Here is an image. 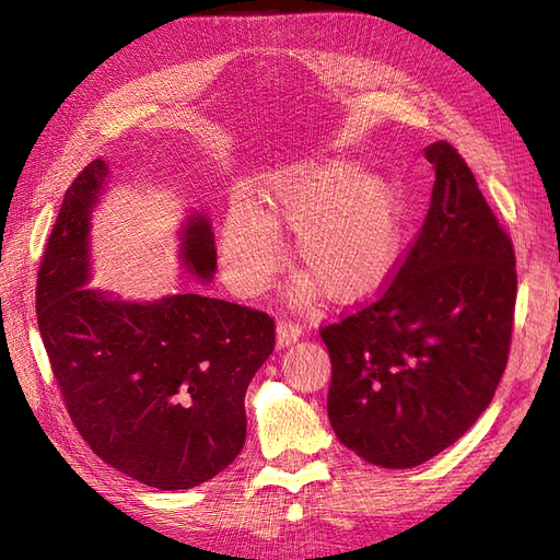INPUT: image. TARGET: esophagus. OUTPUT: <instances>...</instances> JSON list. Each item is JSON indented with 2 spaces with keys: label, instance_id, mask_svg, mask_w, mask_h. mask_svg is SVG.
I'll use <instances>...</instances> for the list:
<instances>
[{
  "label": "esophagus",
  "instance_id": "esophagus-1",
  "mask_svg": "<svg viewBox=\"0 0 560 560\" xmlns=\"http://www.w3.org/2000/svg\"><path fill=\"white\" fill-rule=\"evenodd\" d=\"M301 331H303V329H301L299 322L280 317V319H278V346L284 348V346H290V343L299 341Z\"/></svg>",
  "mask_w": 560,
  "mask_h": 560
}]
</instances>
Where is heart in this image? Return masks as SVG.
<instances>
[{"mask_svg":"<svg viewBox=\"0 0 560 560\" xmlns=\"http://www.w3.org/2000/svg\"><path fill=\"white\" fill-rule=\"evenodd\" d=\"M257 210L233 202L222 226L229 280L243 294L261 292L273 276L280 241L273 226L296 229L294 252L311 278L301 294L319 287L334 303L374 294L401 252V206L393 184L360 175L348 163L280 175L259 194Z\"/></svg>","mask_w":560,"mask_h":560,"instance_id":"obj_1","label":"heart"}]
</instances>
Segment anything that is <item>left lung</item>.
Returning <instances> with one entry per match:
<instances>
[{
	"instance_id": "left-lung-1",
	"label": "left lung",
	"mask_w": 560,
	"mask_h": 560,
	"mask_svg": "<svg viewBox=\"0 0 560 560\" xmlns=\"http://www.w3.org/2000/svg\"><path fill=\"white\" fill-rule=\"evenodd\" d=\"M434 189L381 294L319 329L327 411L362 460L409 469L460 439L504 374L516 308L514 245L448 142L425 149Z\"/></svg>"
}]
</instances>
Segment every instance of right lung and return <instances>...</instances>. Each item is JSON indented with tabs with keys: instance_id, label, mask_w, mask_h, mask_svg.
Instances as JSON below:
<instances>
[{
	"instance_id": "add662e5",
	"label": "right lung",
	"mask_w": 560,
	"mask_h": 560,
	"mask_svg": "<svg viewBox=\"0 0 560 560\" xmlns=\"http://www.w3.org/2000/svg\"><path fill=\"white\" fill-rule=\"evenodd\" d=\"M107 177L95 159L65 194L37 273V325L65 409L91 451L130 479L186 490L245 446V393L276 348V322L179 292L128 303L86 290L89 219ZM184 266L212 278L208 219L184 229Z\"/></svg>"
}]
</instances>
